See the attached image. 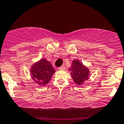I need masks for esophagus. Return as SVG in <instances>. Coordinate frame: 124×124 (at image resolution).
<instances>
[{
	"mask_svg": "<svg viewBox=\"0 0 124 124\" xmlns=\"http://www.w3.org/2000/svg\"><path fill=\"white\" fill-rule=\"evenodd\" d=\"M59 70H65V67L64 66H61V67H59Z\"/></svg>",
	"mask_w": 124,
	"mask_h": 124,
	"instance_id": "1",
	"label": "esophagus"
}]
</instances>
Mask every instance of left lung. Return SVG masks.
Returning <instances> with one entry per match:
<instances>
[{"label": "left lung", "mask_w": 124, "mask_h": 124, "mask_svg": "<svg viewBox=\"0 0 124 124\" xmlns=\"http://www.w3.org/2000/svg\"><path fill=\"white\" fill-rule=\"evenodd\" d=\"M69 70L74 83L78 85H83L89 78V69L78 60L72 61Z\"/></svg>", "instance_id": "8db88e82"}]
</instances>
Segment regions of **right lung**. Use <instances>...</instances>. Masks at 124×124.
<instances>
[{"mask_svg":"<svg viewBox=\"0 0 124 124\" xmlns=\"http://www.w3.org/2000/svg\"><path fill=\"white\" fill-rule=\"evenodd\" d=\"M55 72L52 64L46 58H41L35 62L30 69V76L34 83L40 86H45L51 81Z\"/></svg>","mask_w":124,"mask_h":124,"instance_id":"add662e5","label":"right lung"}]
</instances>
